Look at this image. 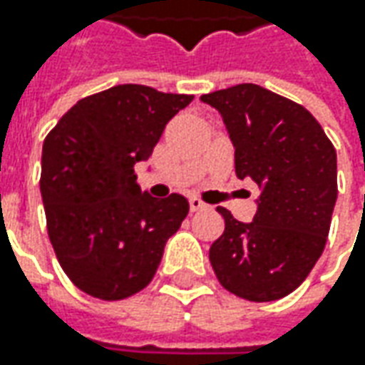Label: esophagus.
<instances>
[{"label": "esophagus", "mask_w": 365, "mask_h": 365, "mask_svg": "<svg viewBox=\"0 0 365 365\" xmlns=\"http://www.w3.org/2000/svg\"><path fill=\"white\" fill-rule=\"evenodd\" d=\"M189 205H190V211H203V209H207V203H203L199 197H190Z\"/></svg>", "instance_id": "esophagus-1"}]
</instances>
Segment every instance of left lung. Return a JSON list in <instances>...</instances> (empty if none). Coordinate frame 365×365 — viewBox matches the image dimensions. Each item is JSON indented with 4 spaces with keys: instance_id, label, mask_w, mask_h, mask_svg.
I'll use <instances>...</instances> for the list:
<instances>
[{
    "instance_id": "8db88e82",
    "label": "left lung",
    "mask_w": 365,
    "mask_h": 365,
    "mask_svg": "<svg viewBox=\"0 0 365 365\" xmlns=\"http://www.w3.org/2000/svg\"><path fill=\"white\" fill-rule=\"evenodd\" d=\"M235 146V175L259 189L258 211L242 223L223 207L225 232L209 259L219 284L252 302L282 299L323 254L337 199V154L304 107L254 83L207 93Z\"/></svg>"
}]
</instances>
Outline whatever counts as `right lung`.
Listing matches in <instances>:
<instances>
[{"instance_id": "1", "label": "right lung", "mask_w": 365, "mask_h": 365, "mask_svg": "<svg viewBox=\"0 0 365 365\" xmlns=\"http://www.w3.org/2000/svg\"><path fill=\"white\" fill-rule=\"evenodd\" d=\"M192 95L118 85L77 101L42 146L46 230L68 280L89 297L123 301L150 284L164 245L189 213L173 192L154 199L135 182L166 123Z\"/></svg>"}]
</instances>
